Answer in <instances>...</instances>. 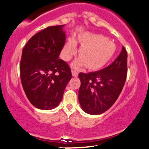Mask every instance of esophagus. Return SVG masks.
<instances>
[{
	"instance_id": "obj_1",
	"label": "esophagus",
	"mask_w": 149,
	"mask_h": 149,
	"mask_svg": "<svg viewBox=\"0 0 149 149\" xmlns=\"http://www.w3.org/2000/svg\"><path fill=\"white\" fill-rule=\"evenodd\" d=\"M71 73H72V76H74V77H77V76H78V72L76 71H75L74 69L71 70Z\"/></svg>"
}]
</instances>
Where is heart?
Segmentation results:
<instances>
[{"label": "heart", "instance_id": "b5f03b06", "mask_svg": "<svg viewBox=\"0 0 149 149\" xmlns=\"http://www.w3.org/2000/svg\"><path fill=\"white\" fill-rule=\"evenodd\" d=\"M77 41L81 46L78 51L80 59L75 62V65L84 64L85 67L91 71H97L103 68L117 52V46L114 42L102 35L84 32L78 36ZM76 52V42L70 37L62 49V58L68 61Z\"/></svg>", "mask_w": 149, "mask_h": 149}]
</instances>
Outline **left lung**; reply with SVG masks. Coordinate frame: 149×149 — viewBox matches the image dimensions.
Wrapping results in <instances>:
<instances>
[{"instance_id":"8db88e82","label":"left lung","mask_w":149,"mask_h":149,"mask_svg":"<svg viewBox=\"0 0 149 149\" xmlns=\"http://www.w3.org/2000/svg\"><path fill=\"white\" fill-rule=\"evenodd\" d=\"M127 74V53H121L108 66L98 71L80 73L78 100L83 110L100 114L112 107L123 89Z\"/></svg>"}]
</instances>
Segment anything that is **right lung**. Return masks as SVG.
<instances>
[{"mask_svg":"<svg viewBox=\"0 0 149 149\" xmlns=\"http://www.w3.org/2000/svg\"><path fill=\"white\" fill-rule=\"evenodd\" d=\"M63 26H51L40 31L22 49L21 83L29 102L38 109L56 107L72 77L68 63L58 58L66 42Z\"/></svg>","mask_w":149,"mask_h":149,"instance_id":"1","label":"right lung"}]
</instances>
